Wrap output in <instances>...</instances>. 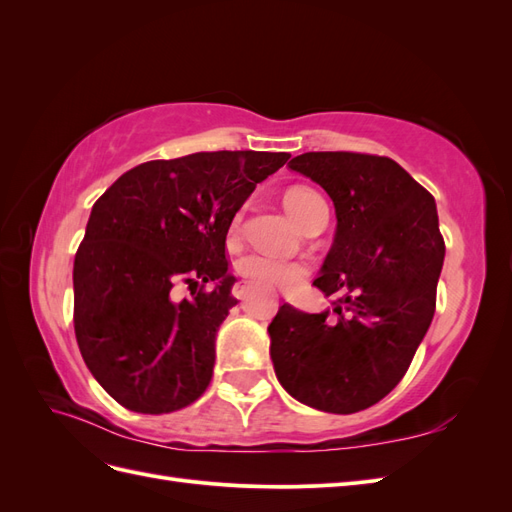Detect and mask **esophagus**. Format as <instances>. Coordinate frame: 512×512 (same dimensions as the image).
Wrapping results in <instances>:
<instances>
[{
	"label": "esophagus",
	"instance_id": "esophagus-1",
	"mask_svg": "<svg viewBox=\"0 0 512 512\" xmlns=\"http://www.w3.org/2000/svg\"><path fill=\"white\" fill-rule=\"evenodd\" d=\"M247 290H250V288H247V284H245V282H239V284L232 286V294H235L237 299H243L245 294H247Z\"/></svg>",
	"mask_w": 512,
	"mask_h": 512
}]
</instances>
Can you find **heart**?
Returning <instances> with one entry per match:
<instances>
[{
	"label": "heart",
	"mask_w": 512,
	"mask_h": 512,
	"mask_svg": "<svg viewBox=\"0 0 512 512\" xmlns=\"http://www.w3.org/2000/svg\"><path fill=\"white\" fill-rule=\"evenodd\" d=\"M284 205L288 213L297 220L301 226L312 218V213L324 205L320 194L309 188H290L284 196ZM241 220V213L232 222V228H237ZM239 271L247 282L254 286H275V288H292L297 286L307 275V265L301 260L290 258H277L267 254H247L239 260Z\"/></svg>",
	"instance_id": "heart-1"
}]
</instances>
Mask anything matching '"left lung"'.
Segmentation results:
<instances>
[{"label":"left lung","instance_id":"left-lung-1","mask_svg":"<svg viewBox=\"0 0 512 512\" xmlns=\"http://www.w3.org/2000/svg\"><path fill=\"white\" fill-rule=\"evenodd\" d=\"M288 166L335 205V239L314 280L335 303L320 314L280 307L269 324L273 369L301 404L352 414L395 389L436 312V200L391 158L309 151Z\"/></svg>","mask_w":512,"mask_h":512}]
</instances>
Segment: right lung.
I'll return each instance as SVG.
<instances>
[{
  "instance_id": "right-lung-1",
  "label": "right lung",
  "mask_w": 512,
  "mask_h": 512,
  "mask_svg": "<svg viewBox=\"0 0 512 512\" xmlns=\"http://www.w3.org/2000/svg\"><path fill=\"white\" fill-rule=\"evenodd\" d=\"M288 158L200 151L153 160L96 200L74 258V333L85 365L123 408L166 414L205 393L215 335L237 305L228 228L256 183ZM177 281L195 288L192 300L172 297Z\"/></svg>"
}]
</instances>
